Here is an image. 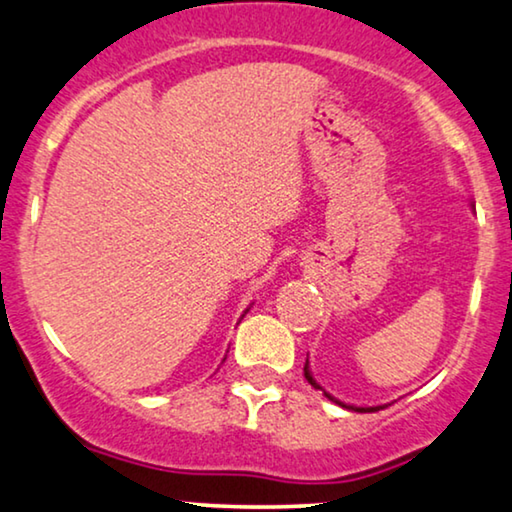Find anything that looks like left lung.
<instances>
[{
	"mask_svg": "<svg viewBox=\"0 0 512 512\" xmlns=\"http://www.w3.org/2000/svg\"><path fill=\"white\" fill-rule=\"evenodd\" d=\"M304 376H306V380H308V383H311L313 387H318V390H322V387L313 380L311 371H308V362H306V366H304ZM325 397H327V399H331V401H336V399L331 397V394H327V392H325ZM336 403H341V401H336ZM341 406H343V408H350V410H359V413H373V410H378V406H376V408H357V406H345V403H341Z\"/></svg>",
	"mask_w": 512,
	"mask_h": 512,
	"instance_id": "8db88e82",
	"label": "left lung"
}]
</instances>
